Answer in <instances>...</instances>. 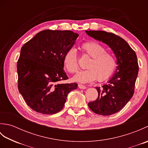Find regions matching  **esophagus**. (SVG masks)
<instances>
[{
	"mask_svg": "<svg viewBox=\"0 0 148 148\" xmlns=\"http://www.w3.org/2000/svg\"><path fill=\"white\" fill-rule=\"evenodd\" d=\"M78 87L80 89H83V90H84V89H86V87L84 86V85H83V84H78Z\"/></svg>",
	"mask_w": 148,
	"mask_h": 148,
	"instance_id": "obj_1",
	"label": "esophagus"
}]
</instances>
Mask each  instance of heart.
I'll return each instance as SVG.
<instances>
[{"mask_svg":"<svg viewBox=\"0 0 148 148\" xmlns=\"http://www.w3.org/2000/svg\"><path fill=\"white\" fill-rule=\"evenodd\" d=\"M81 48L84 54L90 57L86 65L85 70L78 72L73 80L81 83L93 82L97 79L99 82L103 81L114 72L116 62L114 55L106 51L101 44L95 41L82 44ZM64 67L69 72L74 73L79 69L77 51L75 48H69L64 56Z\"/></svg>","mask_w":148,"mask_h":148,"instance_id":"obj_1","label":"heart"}]
</instances>
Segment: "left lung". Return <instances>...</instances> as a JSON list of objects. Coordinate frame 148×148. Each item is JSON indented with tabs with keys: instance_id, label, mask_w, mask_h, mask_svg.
Listing matches in <instances>:
<instances>
[{
	"instance_id": "left-lung-1",
	"label": "left lung",
	"mask_w": 148,
	"mask_h": 148,
	"mask_svg": "<svg viewBox=\"0 0 148 148\" xmlns=\"http://www.w3.org/2000/svg\"><path fill=\"white\" fill-rule=\"evenodd\" d=\"M89 36L108 45L117 58V67L113 76L102 87H96V100L88 103L90 109L97 114L109 116L127 104L134 93L139 71L136 53L118 36L101 30H86Z\"/></svg>"
}]
</instances>
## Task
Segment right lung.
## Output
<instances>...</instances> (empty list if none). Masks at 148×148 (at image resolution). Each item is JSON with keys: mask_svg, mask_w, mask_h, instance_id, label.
I'll return each instance as SVG.
<instances>
[{"mask_svg": "<svg viewBox=\"0 0 148 148\" xmlns=\"http://www.w3.org/2000/svg\"><path fill=\"white\" fill-rule=\"evenodd\" d=\"M79 36L71 30H45L22 46L17 62L19 92L31 109L53 114L64 106L77 84H60L68 79L64 56Z\"/></svg>", "mask_w": 148, "mask_h": 148, "instance_id": "right-lung-1", "label": "right lung"}]
</instances>
